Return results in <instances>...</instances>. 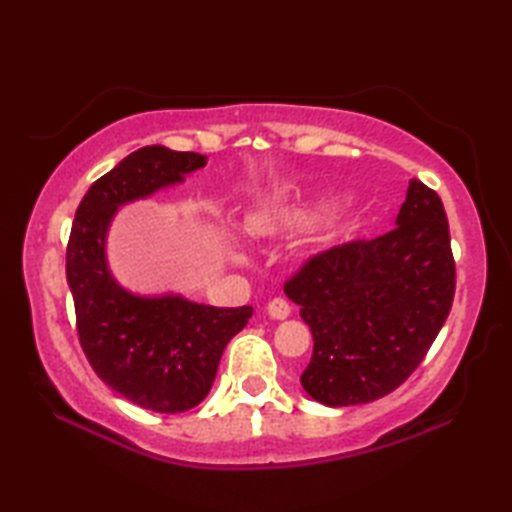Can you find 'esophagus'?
I'll return each instance as SVG.
<instances>
[{"label":"esophagus","instance_id":"esophagus-1","mask_svg":"<svg viewBox=\"0 0 512 512\" xmlns=\"http://www.w3.org/2000/svg\"><path fill=\"white\" fill-rule=\"evenodd\" d=\"M266 312H268L270 317H273V319H277V321H284V319H288V317H290V306H288V301H286V299L275 297L273 301H268Z\"/></svg>","mask_w":512,"mask_h":512}]
</instances>
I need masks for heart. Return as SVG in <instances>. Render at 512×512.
<instances>
[{"label": "heart", "mask_w": 512, "mask_h": 512, "mask_svg": "<svg viewBox=\"0 0 512 512\" xmlns=\"http://www.w3.org/2000/svg\"><path fill=\"white\" fill-rule=\"evenodd\" d=\"M306 222L308 213L297 206H266V209H255L244 215L242 231L250 239H268L297 231ZM228 257L233 264H246V253L237 246L228 250Z\"/></svg>", "instance_id": "b5f03b06"}]
</instances>
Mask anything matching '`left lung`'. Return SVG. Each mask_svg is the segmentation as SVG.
<instances>
[{"label":"left lung","instance_id":"8db88e82","mask_svg":"<svg viewBox=\"0 0 512 512\" xmlns=\"http://www.w3.org/2000/svg\"><path fill=\"white\" fill-rule=\"evenodd\" d=\"M284 292L312 332L301 385L314 400L350 407L391 394L422 363L453 303L440 195L411 180L389 233L308 259Z\"/></svg>","mask_w":512,"mask_h":512}]
</instances>
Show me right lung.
<instances>
[{"mask_svg":"<svg viewBox=\"0 0 512 512\" xmlns=\"http://www.w3.org/2000/svg\"><path fill=\"white\" fill-rule=\"evenodd\" d=\"M206 156L149 145L123 158L85 193L72 224L65 275L76 330L103 383L158 413L189 411L209 394L226 343L253 308H213L182 295L125 290L107 264V231L121 206L180 184Z\"/></svg>","mask_w":512,"mask_h":512,"instance_id":"right-lung-1","label":"right lung"}]
</instances>
